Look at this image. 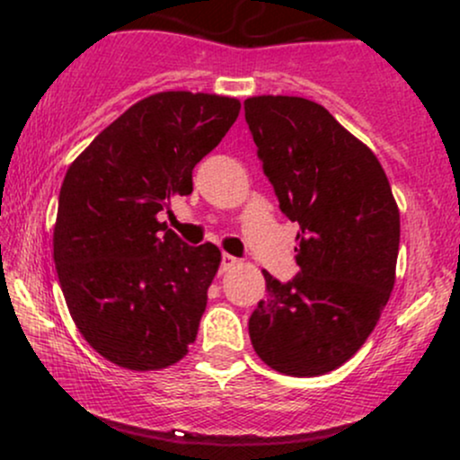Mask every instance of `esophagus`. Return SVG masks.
<instances>
[{"instance_id":"esophagus-1","label":"esophagus","mask_w":460,"mask_h":460,"mask_svg":"<svg viewBox=\"0 0 460 460\" xmlns=\"http://www.w3.org/2000/svg\"><path fill=\"white\" fill-rule=\"evenodd\" d=\"M237 263V260L234 255H226V252H223V257H220V270L223 272H226V270H231V268H234Z\"/></svg>"}]
</instances>
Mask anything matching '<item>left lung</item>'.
I'll use <instances>...</instances> for the list:
<instances>
[{
    "label": "left lung",
    "mask_w": 460,
    "mask_h": 460,
    "mask_svg": "<svg viewBox=\"0 0 460 460\" xmlns=\"http://www.w3.org/2000/svg\"><path fill=\"white\" fill-rule=\"evenodd\" d=\"M246 125L279 209L298 223L289 281L266 277L248 318L263 363L320 376L346 363L387 305L395 281L400 214L376 155L315 102L251 97Z\"/></svg>",
    "instance_id": "left-lung-1"
}]
</instances>
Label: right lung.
I'll return each mask as SVG.
<instances>
[{
    "label": "right lung",
    "mask_w": 460,
    "mask_h": 460,
    "mask_svg": "<svg viewBox=\"0 0 460 460\" xmlns=\"http://www.w3.org/2000/svg\"><path fill=\"white\" fill-rule=\"evenodd\" d=\"M237 112V99L218 94H151L68 166L54 229L58 279L84 340L116 366L168 367L197 340L220 251L188 246L157 214L192 192L194 166Z\"/></svg>",
    "instance_id": "right-lung-1"
}]
</instances>
